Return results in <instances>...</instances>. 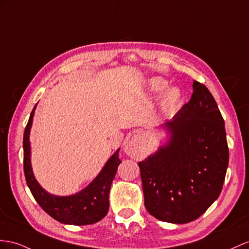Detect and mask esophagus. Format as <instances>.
<instances>
[{"instance_id": "34e87169", "label": "esophagus", "mask_w": 249, "mask_h": 249, "mask_svg": "<svg viewBox=\"0 0 249 249\" xmlns=\"http://www.w3.org/2000/svg\"><path fill=\"white\" fill-rule=\"evenodd\" d=\"M123 149L126 155L131 158H140L145 154V141L142 133L137 132L129 139L128 141L124 143Z\"/></svg>"}]
</instances>
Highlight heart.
Masks as SVG:
<instances>
[{
    "mask_svg": "<svg viewBox=\"0 0 249 249\" xmlns=\"http://www.w3.org/2000/svg\"><path fill=\"white\" fill-rule=\"evenodd\" d=\"M167 82L161 79V78H155L152 79L149 84L148 88L149 90L155 92H161L167 88ZM181 101V92L176 88H171L169 90L164 93L161 100V107L164 111H171L179 105Z\"/></svg>",
    "mask_w": 249,
    "mask_h": 249,
    "instance_id": "b5f03b06",
    "label": "heart"
}]
</instances>
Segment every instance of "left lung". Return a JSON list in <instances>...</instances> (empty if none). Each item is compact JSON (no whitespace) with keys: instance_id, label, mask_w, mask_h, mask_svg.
I'll use <instances>...</instances> for the list:
<instances>
[{"instance_id":"left-lung-1","label":"left lung","mask_w":249,"mask_h":249,"mask_svg":"<svg viewBox=\"0 0 249 249\" xmlns=\"http://www.w3.org/2000/svg\"><path fill=\"white\" fill-rule=\"evenodd\" d=\"M188 103L160 125L168 140L139 163L144 205L156 219L185 224L218 199L229 152L224 120L213 94L194 81Z\"/></svg>"}]
</instances>
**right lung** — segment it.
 <instances>
[{"label":"right lung","mask_w":249,"mask_h":249,"mask_svg":"<svg viewBox=\"0 0 249 249\" xmlns=\"http://www.w3.org/2000/svg\"><path fill=\"white\" fill-rule=\"evenodd\" d=\"M36 104L30 113L23 138L24 174L27 185L44 212L63 224L89 225L102 220L109 208V191L121 161L118 149L108 159L95 179L80 193L71 196H54L47 193L36 180L30 161L29 135Z\"/></svg>","instance_id":"right-lung-1"}]
</instances>
